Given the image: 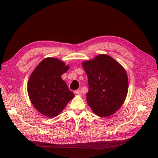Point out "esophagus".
I'll return each instance as SVG.
<instances>
[{
  "label": "esophagus",
  "mask_w": 158,
  "mask_h": 158,
  "mask_svg": "<svg viewBox=\"0 0 158 158\" xmlns=\"http://www.w3.org/2000/svg\"><path fill=\"white\" fill-rule=\"evenodd\" d=\"M74 93L78 95H82V92H81V91L80 89H78V90H75L74 91Z\"/></svg>",
  "instance_id": "esophagus-1"
}]
</instances>
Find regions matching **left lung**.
Here are the masks:
<instances>
[{"label":"left lung","mask_w":158,"mask_h":158,"mask_svg":"<svg viewBox=\"0 0 158 158\" xmlns=\"http://www.w3.org/2000/svg\"><path fill=\"white\" fill-rule=\"evenodd\" d=\"M82 66L88 76V106L99 117L111 115L122 106L127 95L128 80L125 69L104 54L83 62Z\"/></svg>","instance_id":"8db88e82"}]
</instances>
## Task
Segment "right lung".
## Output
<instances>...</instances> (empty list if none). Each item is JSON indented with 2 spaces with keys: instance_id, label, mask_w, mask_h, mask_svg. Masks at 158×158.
I'll return each instance as SVG.
<instances>
[{
  "instance_id": "right-lung-1",
  "label": "right lung",
  "mask_w": 158,
  "mask_h": 158,
  "mask_svg": "<svg viewBox=\"0 0 158 158\" xmlns=\"http://www.w3.org/2000/svg\"><path fill=\"white\" fill-rule=\"evenodd\" d=\"M69 66L55 58H46L31 73L27 92L33 106L42 114L54 117L63 111L74 97L61 76Z\"/></svg>"
}]
</instances>
